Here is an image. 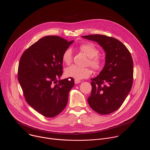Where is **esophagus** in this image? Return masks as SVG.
<instances>
[{"label": "esophagus", "mask_w": 150, "mask_h": 150, "mask_svg": "<svg viewBox=\"0 0 150 150\" xmlns=\"http://www.w3.org/2000/svg\"><path fill=\"white\" fill-rule=\"evenodd\" d=\"M75 83H80L81 82V81L80 80H78V79H75Z\"/></svg>", "instance_id": "obj_1"}]
</instances>
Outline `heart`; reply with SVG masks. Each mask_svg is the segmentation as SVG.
<instances>
[{
    "label": "heart",
    "mask_w": 150,
    "mask_h": 150,
    "mask_svg": "<svg viewBox=\"0 0 150 150\" xmlns=\"http://www.w3.org/2000/svg\"><path fill=\"white\" fill-rule=\"evenodd\" d=\"M79 49L88 57V60L87 62V65H89L96 71H99L103 68V59L100 56L98 55L99 52L98 49L94 43L90 42H85L79 46ZM72 58V51L70 48L63 52L62 59L63 62L66 65H69L71 63ZM65 75L67 77L80 80L89 78L91 75V71L88 68H81L73 65L65 69Z\"/></svg>",
    "instance_id": "1"
}]
</instances>
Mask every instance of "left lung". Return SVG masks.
<instances>
[{
    "mask_svg": "<svg viewBox=\"0 0 150 150\" xmlns=\"http://www.w3.org/2000/svg\"><path fill=\"white\" fill-rule=\"evenodd\" d=\"M82 37L97 42L106 53L103 69L91 79L92 91L88 98V104L99 114L112 113L120 108L131 90L134 76L132 56L115 38L101 34Z\"/></svg>",
    "mask_w": 150,
    "mask_h": 150,
    "instance_id": "left-lung-1",
    "label": "left lung"
}]
</instances>
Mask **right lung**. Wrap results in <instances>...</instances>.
Here are the masks:
<instances>
[{"label":"right lung","instance_id":"right-lung-1","mask_svg":"<svg viewBox=\"0 0 150 150\" xmlns=\"http://www.w3.org/2000/svg\"><path fill=\"white\" fill-rule=\"evenodd\" d=\"M74 41L59 36L40 38L21 56L18 78L27 103L46 117H53L65 108L74 79L59 81L63 74L62 56Z\"/></svg>","mask_w":150,"mask_h":150}]
</instances>
